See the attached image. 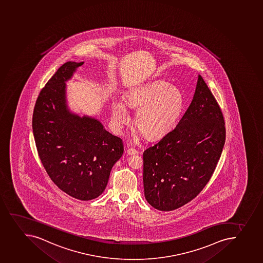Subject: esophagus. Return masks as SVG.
Masks as SVG:
<instances>
[{
  "instance_id": "34e87169",
  "label": "esophagus",
  "mask_w": 263,
  "mask_h": 263,
  "mask_svg": "<svg viewBox=\"0 0 263 263\" xmlns=\"http://www.w3.org/2000/svg\"><path fill=\"white\" fill-rule=\"evenodd\" d=\"M126 153L128 154V155H135V154H137L138 151L135 149V148H128V149H127V151H126Z\"/></svg>"
}]
</instances>
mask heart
<instances>
[{
    "label": "heart",
    "instance_id": "1",
    "mask_svg": "<svg viewBox=\"0 0 263 263\" xmlns=\"http://www.w3.org/2000/svg\"><path fill=\"white\" fill-rule=\"evenodd\" d=\"M137 110L135 126L147 140H157L168 134L175 125L184 107V97L180 88L158 80L126 93L122 101L112 104L113 119L123 123L128 119L125 107Z\"/></svg>",
    "mask_w": 263,
    "mask_h": 263
}]
</instances>
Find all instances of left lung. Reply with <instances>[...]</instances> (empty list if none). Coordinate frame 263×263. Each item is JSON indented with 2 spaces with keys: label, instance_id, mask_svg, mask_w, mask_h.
Here are the masks:
<instances>
[{
  "label": "left lung",
  "instance_id": "left-lung-1",
  "mask_svg": "<svg viewBox=\"0 0 263 263\" xmlns=\"http://www.w3.org/2000/svg\"><path fill=\"white\" fill-rule=\"evenodd\" d=\"M225 140L222 111L199 75L192 103L176 127L143 153L148 203L170 211L193 200L212 176Z\"/></svg>",
  "mask_w": 263,
  "mask_h": 263
}]
</instances>
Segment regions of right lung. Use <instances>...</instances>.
<instances>
[{"instance_id":"add662e5","label":"right lung","mask_w":263,"mask_h":263,"mask_svg":"<svg viewBox=\"0 0 263 263\" xmlns=\"http://www.w3.org/2000/svg\"><path fill=\"white\" fill-rule=\"evenodd\" d=\"M83 65L65 63L49 79L35 102L32 128L38 155L51 180L70 197L87 201L105 191L123 144L100 121L68 110L65 82Z\"/></svg>"}]
</instances>
